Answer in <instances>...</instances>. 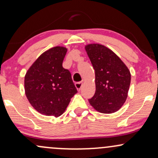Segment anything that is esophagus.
Listing matches in <instances>:
<instances>
[{
    "label": "esophagus",
    "mask_w": 158,
    "mask_h": 158,
    "mask_svg": "<svg viewBox=\"0 0 158 158\" xmlns=\"http://www.w3.org/2000/svg\"><path fill=\"white\" fill-rule=\"evenodd\" d=\"M75 86H76V88H77V89L78 90H80L81 86H82V82H81V81H79V82H76Z\"/></svg>",
    "instance_id": "esophagus-1"
}]
</instances>
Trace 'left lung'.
Listing matches in <instances>:
<instances>
[{"instance_id":"8db88e82","label":"left lung","mask_w":158,"mask_h":158,"mask_svg":"<svg viewBox=\"0 0 158 158\" xmlns=\"http://www.w3.org/2000/svg\"><path fill=\"white\" fill-rule=\"evenodd\" d=\"M85 50L95 70L96 92L90 104L102 114H112L126 102L131 83V73L114 52L99 44L85 46Z\"/></svg>"}]
</instances>
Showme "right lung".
I'll return each mask as SVG.
<instances>
[{"label": "right lung", "instance_id": "obj_1", "mask_svg": "<svg viewBox=\"0 0 158 158\" xmlns=\"http://www.w3.org/2000/svg\"><path fill=\"white\" fill-rule=\"evenodd\" d=\"M67 50L58 46L43 52L25 75L27 98L40 114L59 117L77 93L70 71L62 67Z\"/></svg>", "mask_w": 158, "mask_h": 158}]
</instances>
